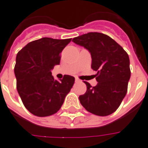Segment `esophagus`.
Here are the masks:
<instances>
[{
	"label": "esophagus",
	"mask_w": 148,
	"mask_h": 148,
	"mask_svg": "<svg viewBox=\"0 0 148 148\" xmlns=\"http://www.w3.org/2000/svg\"><path fill=\"white\" fill-rule=\"evenodd\" d=\"M76 82H81V80H80L79 78L76 77Z\"/></svg>",
	"instance_id": "obj_1"
}]
</instances>
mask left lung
<instances>
[{
	"instance_id": "obj_1",
	"label": "left lung",
	"mask_w": 148,
	"mask_h": 148,
	"mask_svg": "<svg viewBox=\"0 0 148 148\" xmlns=\"http://www.w3.org/2000/svg\"><path fill=\"white\" fill-rule=\"evenodd\" d=\"M72 41L90 52L91 68L97 71L95 86L85 82L87 90L79 96L81 104L95 115L111 114L127 93L131 76L128 53L113 38L101 33L90 32L74 38Z\"/></svg>"
}]
</instances>
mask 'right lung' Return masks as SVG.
<instances>
[{
  "label": "right lung",
  "instance_id": "add662e5",
  "mask_svg": "<svg viewBox=\"0 0 148 148\" xmlns=\"http://www.w3.org/2000/svg\"><path fill=\"white\" fill-rule=\"evenodd\" d=\"M71 40L42 38L29 43L17 53V90L26 109L36 116L57 113L74 84L73 77L65 75L57 81L51 72L54 66L59 65L60 53Z\"/></svg>",
  "mask_w": 148,
  "mask_h": 148
}]
</instances>
